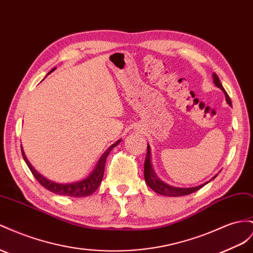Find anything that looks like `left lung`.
<instances>
[{"label":"left lung","instance_id":"left-lung-1","mask_svg":"<svg viewBox=\"0 0 253 253\" xmlns=\"http://www.w3.org/2000/svg\"><path fill=\"white\" fill-rule=\"evenodd\" d=\"M213 79H214V83L215 85L220 88V89L223 91L224 95H226V100L228 102L229 105H232L231 103V99L228 95L227 91L224 90V88L222 87L221 83L219 79H218L217 74L214 73L213 74ZM147 156H146V161H145V180H146V183L148 184V186L153 189L155 193H158L160 195H164V196H168V197H179V196H186V195H189V194H193L195 192H197V190H199L200 188H202L204 185H207V184L214 180L215 177L217 176L214 175L211 179L208 182H206L204 184H201V185L199 186H195V187H187V188H182V187H175V186H170L168 185V184H166L165 182H163L161 179H159V176L155 174L154 170L152 168V164H151V151H150V146L148 145L147 146Z\"/></svg>","mask_w":253,"mask_h":253}]
</instances>
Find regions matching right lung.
I'll list each match as a JSON object with an SVG mask.
<instances>
[{
  "label": "right lung",
  "mask_w": 253,
  "mask_h": 253,
  "mask_svg": "<svg viewBox=\"0 0 253 253\" xmlns=\"http://www.w3.org/2000/svg\"><path fill=\"white\" fill-rule=\"evenodd\" d=\"M55 69H56V68H53V69L47 74H50ZM120 141H121V139L117 140L115 143H113V145L107 150H105V152L102 154V156L99 159L94 169L92 170L91 173L86 177V179L79 181V182L69 183V184H60V183H56V182L47 180L46 177H44L43 175L40 174L38 171H36L35 168H34L31 165V163L29 162V160L26 159L22 147H21V151H22V156H23V159L26 163V165L29 166L33 175L35 176V179L40 184H42V185L44 188H46L47 190H50V192L56 194V195L79 198V197L90 196L91 194H93L95 192V190L98 189V187L100 186V184L102 182V179H103V175H104V168H105V162H106L107 156L116 146L119 145Z\"/></svg>",
  "instance_id": "right-lung-1"
}]
</instances>
